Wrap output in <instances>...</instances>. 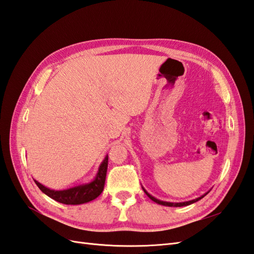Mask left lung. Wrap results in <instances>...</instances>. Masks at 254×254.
Returning <instances> with one entry per match:
<instances>
[{"label":"left lung","instance_id":"left-lung-1","mask_svg":"<svg viewBox=\"0 0 254 254\" xmlns=\"http://www.w3.org/2000/svg\"><path fill=\"white\" fill-rule=\"evenodd\" d=\"M142 188V190H144V192L147 194V196L150 198L151 200H153V201H155V203L157 204H160V205H163V206H168V207H183V206H188V205H191V204H193V203H195V201H197V200H199V199H201L203 198L205 195H207L208 193H209V191H208L207 193H205L204 195H201V196H199V197H197V198H195V199H192V200H188V201H181V203H172V201H164V200H161V199H158V198H155L154 196H152L151 194H149L147 191H146V189L144 187H141Z\"/></svg>","mask_w":254,"mask_h":254}]
</instances>
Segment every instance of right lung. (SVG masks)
<instances>
[{
    "label": "right lung",
    "mask_w": 254,
    "mask_h": 254,
    "mask_svg": "<svg viewBox=\"0 0 254 254\" xmlns=\"http://www.w3.org/2000/svg\"><path fill=\"white\" fill-rule=\"evenodd\" d=\"M107 165H108V155H106V157L104 158L92 181H90V183H87V184L71 187L69 189L53 190L43 186L36 180L34 181L37 185V187L41 189V191L46 194L50 198L66 205H80V204L88 203V201L95 199L103 192L104 186H105Z\"/></svg>",
    "instance_id": "1"
}]
</instances>
